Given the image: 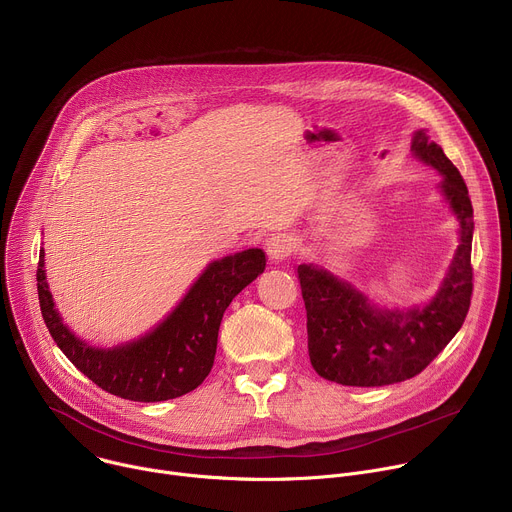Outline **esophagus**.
I'll list each match as a JSON object with an SVG mask.
<instances>
[{
    "label": "esophagus",
    "instance_id": "1",
    "mask_svg": "<svg viewBox=\"0 0 512 512\" xmlns=\"http://www.w3.org/2000/svg\"><path fill=\"white\" fill-rule=\"evenodd\" d=\"M298 248V242L290 234H274L266 240V254L272 262H282L288 256H292Z\"/></svg>",
    "mask_w": 512,
    "mask_h": 512
}]
</instances>
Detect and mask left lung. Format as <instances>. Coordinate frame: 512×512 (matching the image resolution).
Segmentation results:
<instances>
[{"mask_svg":"<svg viewBox=\"0 0 512 512\" xmlns=\"http://www.w3.org/2000/svg\"><path fill=\"white\" fill-rule=\"evenodd\" d=\"M412 151L442 175L438 187L460 222V246L436 296L426 306L377 309L331 272L313 264L296 268L311 365L341 385L379 387L416 377L454 339L470 309L474 212L468 187L426 131H416Z\"/></svg>","mask_w":512,"mask_h":512,"instance_id":"8db88e82","label":"left lung"}]
</instances>
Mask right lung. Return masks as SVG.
<instances>
[{
	"label": "right lung",
	"instance_id": "add662e5",
	"mask_svg": "<svg viewBox=\"0 0 512 512\" xmlns=\"http://www.w3.org/2000/svg\"><path fill=\"white\" fill-rule=\"evenodd\" d=\"M264 268L266 254L258 248L214 260L161 325L113 349L84 343L62 323L46 282L44 250H40L36 276L42 319L72 365L100 389L151 403L185 395L208 377L226 309Z\"/></svg>",
	"mask_w": 512,
	"mask_h": 512
}]
</instances>
